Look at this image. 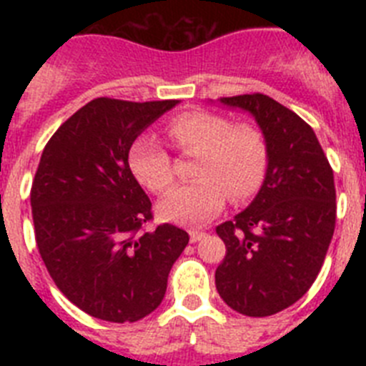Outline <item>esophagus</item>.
Returning a JSON list of instances; mask_svg holds the SVG:
<instances>
[{"instance_id": "obj_1", "label": "esophagus", "mask_w": 366, "mask_h": 366, "mask_svg": "<svg viewBox=\"0 0 366 366\" xmlns=\"http://www.w3.org/2000/svg\"><path fill=\"white\" fill-rule=\"evenodd\" d=\"M189 234H190V242H192V244H196V242H199L202 238H205V232L198 231V229H192V231H189Z\"/></svg>"}]
</instances>
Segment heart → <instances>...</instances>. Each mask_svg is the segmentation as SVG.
I'll list each match as a JSON object with an SVG mask.
<instances>
[{"label":"heart","mask_w":366,"mask_h":366,"mask_svg":"<svg viewBox=\"0 0 366 366\" xmlns=\"http://www.w3.org/2000/svg\"><path fill=\"white\" fill-rule=\"evenodd\" d=\"M167 134L181 154L198 155L194 168L198 181L177 187L159 203L163 219L199 225L222 211L227 196L245 202L264 183L269 154L257 126L234 124L219 113L187 112L168 121ZM130 168L154 194H164L176 179L172 157L152 137H139L132 144Z\"/></svg>","instance_id":"b5f03b06"}]
</instances>
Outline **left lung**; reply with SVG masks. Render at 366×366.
Returning <instances> with one entry per match:
<instances>
[{"label":"left lung","instance_id":"1","mask_svg":"<svg viewBox=\"0 0 366 366\" xmlns=\"http://www.w3.org/2000/svg\"><path fill=\"white\" fill-rule=\"evenodd\" d=\"M219 100L253 113L269 163L253 203L216 227L227 249L216 290L234 312L267 317L295 304L321 271L337 214L334 170L312 126L271 97Z\"/></svg>","mask_w":366,"mask_h":366}]
</instances>
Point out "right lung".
<instances>
[{
    "instance_id": "add662e5",
    "label": "right lung",
    "mask_w": 366,
    "mask_h": 366,
    "mask_svg": "<svg viewBox=\"0 0 366 366\" xmlns=\"http://www.w3.org/2000/svg\"><path fill=\"white\" fill-rule=\"evenodd\" d=\"M177 102L100 97L45 144L31 189L36 245L58 290L87 315L135 322L154 312L189 244L170 223L148 231L152 202L128 163L137 135Z\"/></svg>"
}]
</instances>
